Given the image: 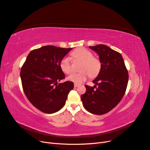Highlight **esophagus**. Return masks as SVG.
Returning <instances> with one entry per match:
<instances>
[{
	"label": "esophagus",
	"instance_id": "obj_1",
	"mask_svg": "<svg viewBox=\"0 0 150 150\" xmlns=\"http://www.w3.org/2000/svg\"><path fill=\"white\" fill-rule=\"evenodd\" d=\"M78 86H79V84H76V83H74V88H77V87H78Z\"/></svg>",
	"mask_w": 150,
	"mask_h": 150
}]
</instances>
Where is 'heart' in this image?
Wrapping results in <instances>:
<instances>
[{
	"label": "heart",
	"mask_w": 150,
	"mask_h": 150,
	"mask_svg": "<svg viewBox=\"0 0 150 150\" xmlns=\"http://www.w3.org/2000/svg\"><path fill=\"white\" fill-rule=\"evenodd\" d=\"M71 57L75 61L82 62L80 67L81 72L72 73L67 77V80L76 84L84 82L88 78L96 76L101 69V62L97 58L93 57V53L84 47L76 49L71 54ZM62 71L66 74H69L72 71V63L70 57L65 56L60 62Z\"/></svg>",
	"instance_id": "heart-1"
}]
</instances>
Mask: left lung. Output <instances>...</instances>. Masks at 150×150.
Returning <instances> with one entry per match:
<instances>
[{
	"instance_id": "obj_1",
	"label": "left lung",
	"mask_w": 150,
	"mask_h": 150,
	"mask_svg": "<svg viewBox=\"0 0 150 150\" xmlns=\"http://www.w3.org/2000/svg\"><path fill=\"white\" fill-rule=\"evenodd\" d=\"M89 48L99 55L101 69L93 81L94 87L86 85V93L81 98L86 110L101 115L112 110L123 97L128 85V72L118 52L104 44Z\"/></svg>"
}]
</instances>
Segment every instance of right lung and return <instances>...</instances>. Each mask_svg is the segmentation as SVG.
<instances>
[{
  "instance_id": "add662e5",
  "label": "right lung",
  "mask_w": 150,
  "mask_h": 150,
  "mask_svg": "<svg viewBox=\"0 0 150 150\" xmlns=\"http://www.w3.org/2000/svg\"><path fill=\"white\" fill-rule=\"evenodd\" d=\"M72 49L46 46L33 50L22 66L24 92L30 103L40 111L51 114L60 110L74 88L71 81L58 83L65 78L60 62Z\"/></svg>"
}]
</instances>
